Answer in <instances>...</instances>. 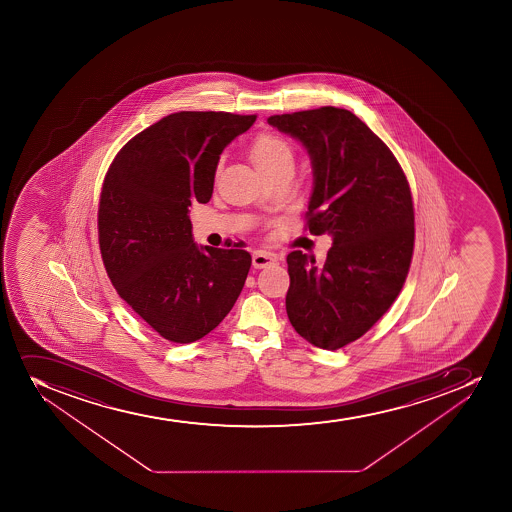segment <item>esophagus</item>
Returning a JSON list of instances; mask_svg holds the SVG:
<instances>
[{
    "label": "esophagus",
    "instance_id": "esophagus-1",
    "mask_svg": "<svg viewBox=\"0 0 512 512\" xmlns=\"http://www.w3.org/2000/svg\"><path fill=\"white\" fill-rule=\"evenodd\" d=\"M252 264L255 269H265V267L277 264V257L272 253L255 252L253 253Z\"/></svg>",
    "mask_w": 512,
    "mask_h": 512
}]
</instances>
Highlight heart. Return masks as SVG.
<instances>
[{
  "instance_id": "1",
  "label": "heart",
  "mask_w": 512,
  "mask_h": 512,
  "mask_svg": "<svg viewBox=\"0 0 512 512\" xmlns=\"http://www.w3.org/2000/svg\"><path fill=\"white\" fill-rule=\"evenodd\" d=\"M250 153H252L253 163L257 165L260 172L269 170L285 160L294 162V153H292L289 143L284 142L282 138L275 137L272 133H262L255 138Z\"/></svg>"
}]
</instances>
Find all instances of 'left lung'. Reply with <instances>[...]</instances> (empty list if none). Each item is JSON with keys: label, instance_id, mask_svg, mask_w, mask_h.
I'll list each match as a JSON object with an SVG mask.
<instances>
[{"label": "left lung", "instance_id": "8db88e82", "mask_svg": "<svg viewBox=\"0 0 512 512\" xmlns=\"http://www.w3.org/2000/svg\"><path fill=\"white\" fill-rule=\"evenodd\" d=\"M267 122L309 152L314 192L307 228L332 235L327 260L287 255V315L325 350L360 339L394 304L414 252V203L394 153L354 113L322 107Z\"/></svg>", "mask_w": 512, "mask_h": 512}]
</instances>
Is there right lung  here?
Here are the masks:
<instances>
[{
    "label": "right lung",
    "mask_w": 512,
    "mask_h": 512,
    "mask_svg": "<svg viewBox=\"0 0 512 512\" xmlns=\"http://www.w3.org/2000/svg\"><path fill=\"white\" fill-rule=\"evenodd\" d=\"M257 115L178 112L133 137L113 158L98 207L103 265L118 295L163 339L212 332L242 292L252 257L198 247L188 207L207 203L223 148Z\"/></svg>",
    "instance_id": "right-lung-1"
}]
</instances>
